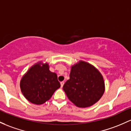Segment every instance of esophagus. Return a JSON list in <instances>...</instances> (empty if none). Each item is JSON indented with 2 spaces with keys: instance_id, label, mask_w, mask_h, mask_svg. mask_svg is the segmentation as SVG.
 Segmentation results:
<instances>
[{
  "instance_id": "obj_1",
  "label": "esophagus",
  "mask_w": 131,
  "mask_h": 131,
  "mask_svg": "<svg viewBox=\"0 0 131 131\" xmlns=\"http://www.w3.org/2000/svg\"><path fill=\"white\" fill-rule=\"evenodd\" d=\"M60 84H61V88H62L63 86V84H64V81H61Z\"/></svg>"
}]
</instances>
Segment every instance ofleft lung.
<instances>
[{
  "label": "left lung",
  "mask_w": 131,
  "mask_h": 131,
  "mask_svg": "<svg viewBox=\"0 0 131 131\" xmlns=\"http://www.w3.org/2000/svg\"><path fill=\"white\" fill-rule=\"evenodd\" d=\"M63 89L73 104L79 107H87L95 104L102 97L104 81L95 67L80 61L71 67L70 79Z\"/></svg>",
  "instance_id": "obj_1"
}]
</instances>
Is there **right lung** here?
I'll list each match as a JSON object with an SVG mask.
<instances>
[{"label":"right lung","mask_w":131,"mask_h":131,"mask_svg":"<svg viewBox=\"0 0 131 131\" xmlns=\"http://www.w3.org/2000/svg\"><path fill=\"white\" fill-rule=\"evenodd\" d=\"M20 89L27 100L42 104L60 87L57 74L49 70L48 63H38L28 70L20 81Z\"/></svg>","instance_id":"right-lung-1"}]
</instances>
